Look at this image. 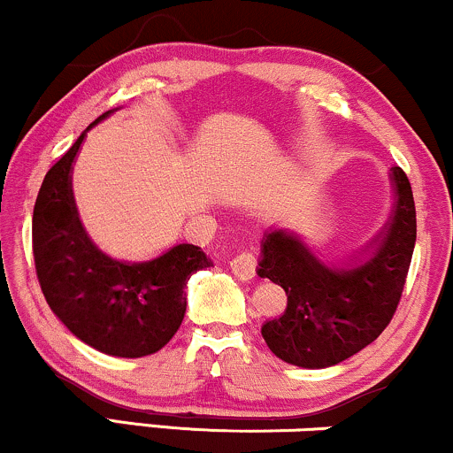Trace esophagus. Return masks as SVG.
Wrapping results in <instances>:
<instances>
[{
    "instance_id": "obj_1",
    "label": "esophagus",
    "mask_w": 453,
    "mask_h": 453,
    "mask_svg": "<svg viewBox=\"0 0 453 453\" xmlns=\"http://www.w3.org/2000/svg\"><path fill=\"white\" fill-rule=\"evenodd\" d=\"M231 269H233V273H235L237 279L248 281V279H252L256 275V271H258V256H256L254 252H250V250L239 252L235 258L231 260Z\"/></svg>"
}]
</instances>
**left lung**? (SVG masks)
Segmentation results:
<instances>
[{"label":"left lung","instance_id":"obj_1","mask_svg":"<svg viewBox=\"0 0 453 453\" xmlns=\"http://www.w3.org/2000/svg\"><path fill=\"white\" fill-rule=\"evenodd\" d=\"M393 220L372 256L353 269H327L294 235L275 231L262 242L260 277L288 294V309L262 326V338L279 359L300 367H329L372 344L393 319L405 288L416 243L411 184L393 167Z\"/></svg>","mask_w":453,"mask_h":453}]
</instances>
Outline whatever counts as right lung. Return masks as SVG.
I'll use <instances>...</instances> for the list:
<instances>
[{"label": "right lung", "instance_id": "1", "mask_svg": "<svg viewBox=\"0 0 453 453\" xmlns=\"http://www.w3.org/2000/svg\"><path fill=\"white\" fill-rule=\"evenodd\" d=\"M83 136L50 167L33 208L39 286L69 332L100 353L127 359L157 353L184 319L187 281L211 262L191 243L136 265L100 252L83 231L71 195V165Z\"/></svg>", "mask_w": 453, "mask_h": 453}]
</instances>
